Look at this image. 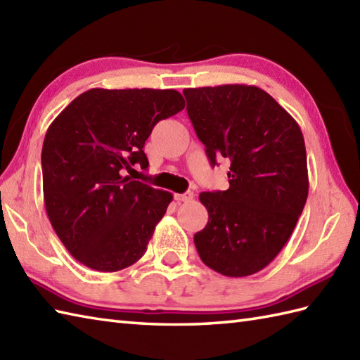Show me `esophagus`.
Returning a JSON list of instances; mask_svg holds the SVG:
<instances>
[{
  "instance_id": "esophagus-1",
  "label": "esophagus",
  "mask_w": 360,
  "mask_h": 360,
  "mask_svg": "<svg viewBox=\"0 0 360 360\" xmlns=\"http://www.w3.org/2000/svg\"><path fill=\"white\" fill-rule=\"evenodd\" d=\"M174 200L179 201V202H188L193 200V193L192 192H186V193H176L174 195Z\"/></svg>"
}]
</instances>
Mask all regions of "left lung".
<instances>
[{
  "mask_svg": "<svg viewBox=\"0 0 360 360\" xmlns=\"http://www.w3.org/2000/svg\"><path fill=\"white\" fill-rule=\"evenodd\" d=\"M187 114L229 187L202 192L209 223L195 233L202 263L226 277L264 269L288 243L308 198L307 148L292 116L257 86L187 88Z\"/></svg>",
  "mask_w": 360,
  "mask_h": 360,
  "instance_id": "1",
  "label": "left lung"
}]
</instances>
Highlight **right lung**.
<instances>
[{
    "label": "right lung",
    "instance_id": "obj_1",
    "mask_svg": "<svg viewBox=\"0 0 360 360\" xmlns=\"http://www.w3.org/2000/svg\"><path fill=\"white\" fill-rule=\"evenodd\" d=\"M184 106L174 89L94 88L52 122L41 150L44 205L77 262L116 272L142 258L173 195L127 172L148 167L145 141Z\"/></svg>",
    "mask_w": 360,
    "mask_h": 360
}]
</instances>
